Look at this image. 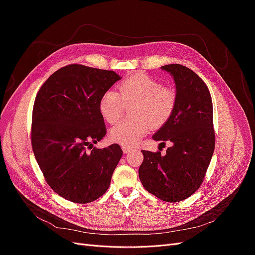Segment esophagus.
<instances>
[{"label":"esophagus","mask_w":255,"mask_h":255,"mask_svg":"<svg viewBox=\"0 0 255 255\" xmlns=\"http://www.w3.org/2000/svg\"><path fill=\"white\" fill-rule=\"evenodd\" d=\"M122 150H123V152H125V153H130V152L136 151V149L130 148V146H127V145H123L122 146Z\"/></svg>","instance_id":"esophagus-1"}]
</instances>
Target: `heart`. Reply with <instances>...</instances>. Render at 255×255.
I'll use <instances>...</instances> for the list:
<instances>
[{
	"label": "heart",
	"mask_w": 255,
	"mask_h": 255,
	"mask_svg": "<svg viewBox=\"0 0 255 255\" xmlns=\"http://www.w3.org/2000/svg\"><path fill=\"white\" fill-rule=\"evenodd\" d=\"M135 104L132 111L134 121L121 122L111 129V139L115 142L132 146L149 133L152 126H164L171 118L176 106V92L165 87L150 76L137 74L118 85V94L107 90L99 102L102 117L109 123L118 122L123 107Z\"/></svg>",
	"instance_id": "b5f03b06"
}]
</instances>
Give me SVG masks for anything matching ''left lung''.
Instances as JSON below:
<instances>
[{
    "instance_id": "1",
    "label": "left lung",
    "mask_w": 255,
    "mask_h": 255,
    "mask_svg": "<svg viewBox=\"0 0 255 255\" xmlns=\"http://www.w3.org/2000/svg\"><path fill=\"white\" fill-rule=\"evenodd\" d=\"M161 69L174 80L176 106L152 138L172 145L165 155L142 150L138 172L143 187L153 196L180 202L198 190L211 163L215 149L213 103L205 83L189 68L171 64Z\"/></svg>"
}]
</instances>
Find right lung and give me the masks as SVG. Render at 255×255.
Masks as SVG:
<instances>
[{"mask_svg":"<svg viewBox=\"0 0 255 255\" xmlns=\"http://www.w3.org/2000/svg\"><path fill=\"white\" fill-rule=\"evenodd\" d=\"M120 79L114 71L73 64L54 72L36 96L33 152L49 186L69 201L92 202L110 187L122 150L117 143L92 146L106 134L100 99Z\"/></svg>","mask_w":255,"mask_h":255,"instance_id":"add662e5","label":"right lung"}]
</instances>
